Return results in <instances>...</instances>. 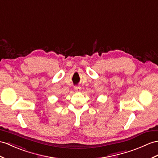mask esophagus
I'll list each match as a JSON object with an SVG mask.
<instances>
[{"label": "esophagus", "mask_w": 158, "mask_h": 158, "mask_svg": "<svg viewBox=\"0 0 158 158\" xmlns=\"http://www.w3.org/2000/svg\"><path fill=\"white\" fill-rule=\"evenodd\" d=\"M74 90L76 92H80V90H81V87L80 86H74Z\"/></svg>", "instance_id": "esophagus-1"}]
</instances>
